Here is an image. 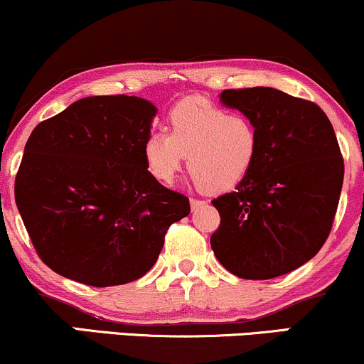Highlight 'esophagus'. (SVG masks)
Returning <instances> with one entry per match:
<instances>
[{"label":"esophagus","instance_id":"1","mask_svg":"<svg viewBox=\"0 0 364 364\" xmlns=\"http://www.w3.org/2000/svg\"><path fill=\"white\" fill-rule=\"evenodd\" d=\"M190 205H191V208L195 210V208H200V206H203L205 201L203 200H198V198H190Z\"/></svg>","mask_w":364,"mask_h":364}]
</instances>
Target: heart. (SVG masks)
<instances>
[{
    "mask_svg": "<svg viewBox=\"0 0 364 364\" xmlns=\"http://www.w3.org/2000/svg\"><path fill=\"white\" fill-rule=\"evenodd\" d=\"M259 129L243 114H228L205 100H183L169 114V134L158 131L142 146L146 169L171 183L188 156V171L201 190L222 193L250 173L259 154Z\"/></svg>",
    "mask_w": 364,
    "mask_h": 364,
    "instance_id": "heart-1",
    "label": "heart"
}]
</instances>
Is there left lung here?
<instances>
[{"instance_id": "1", "label": "left lung", "mask_w": 364, "mask_h": 364, "mask_svg": "<svg viewBox=\"0 0 364 364\" xmlns=\"http://www.w3.org/2000/svg\"><path fill=\"white\" fill-rule=\"evenodd\" d=\"M220 100L255 122L260 144L235 191L211 201L222 218L211 248L240 279L292 272L333 228L344 178L333 124L317 104L272 87L228 89Z\"/></svg>"}]
</instances>
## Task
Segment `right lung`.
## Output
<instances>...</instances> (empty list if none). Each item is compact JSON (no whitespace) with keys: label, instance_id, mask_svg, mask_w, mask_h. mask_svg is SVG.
Returning a JSON list of instances; mask_svg holds the SVG:
<instances>
[{"label":"right lung","instance_id":"right-lung-1","mask_svg":"<svg viewBox=\"0 0 364 364\" xmlns=\"http://www.w3.org/2000/svg\"><path fill=\"white\" fill-rule=\"evenodd\" d=\"M158 112L134 95H95L40 122L25 146L15 200L36 254L92 287L149 272L190 200L146 169L142 146Z\"/></svg>","mask_w":364,"mask_h":364}]
</instances>
